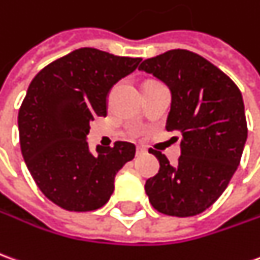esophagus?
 I'll return each instance as SVG.
<instances>
[{
	"instance_id": "34e87169",
	"label": "esophagus",
	"mask_w": 260,
	"mask_h": 260,
	"mask_svg": "<svg viewBox=\"0 0 260 260\" xmlns=\"http://www.w3.org/2000/svg\"><path fill=\"white\" fill-rule=\"evenodd\" d=\"M148 150H146V148H143V146H136V156H142L145 155Z\"/></svg>"
}]
</instances>
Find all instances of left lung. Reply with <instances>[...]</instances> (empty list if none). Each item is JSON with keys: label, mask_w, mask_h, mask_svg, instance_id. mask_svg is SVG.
<instances>
[{"label": "left lung", "mask_w": 260, "mask_h": 260, "mask_svg": "<svg viewBox=\"0 0 260 260\" xmlns=\"http://www.w3.org/2000/svg\"><path fill=\"white\" fill-rule=\"evenodd\" d=\"M139 70L169 87L166 129L181 134L177 165L150 150L160 169L146 180L145 191L161 214L197 215L224 193L239 166L248 136L242 94L218 67L184 49L146 59Z\"/></svg>", "instance_id": "1"}]
</instances>
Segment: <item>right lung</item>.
I'll return each mask as SVG.
<instances>
[{"label":"right lung","instance_id":"obj_1","mask_svg":"<svg viewBox=\"0 0 260 260\" xmlns=\"http://www.w3.org/2000/svg\"><path fill=\"white\" fill-rule=\"evenodd\" d=\"M141 57L81 48L42 69L30 81L18 114L23 160L41 191L67 211H92L114 191L118 170L134 159L135 145L88 149L94 117L107 115L112 86Z\"/></svg>","mask_w":260,"mask_h":260}]
</instances>
